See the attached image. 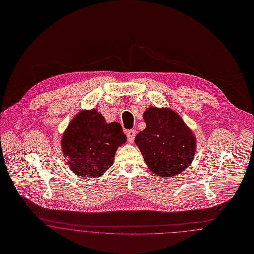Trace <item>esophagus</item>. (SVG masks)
<instances>
[{"label":"esophagus","instance_id":"esophagus-1","mask_svg":"<svg viewBox=\"0 0 254 254\" xmlns=\"http://www.w3.org/2000/svg\"><path fill=\"white\" fill-rule=\"evenodd\" d=\"M135 133L136 131L134 129H129L127 132V140L129 141L130 143H132L134 138H135Z\"/></svg>","mask_w":254,"mask_h":254}]
</instances>
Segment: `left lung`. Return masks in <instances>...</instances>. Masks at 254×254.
I'll return each mask as SVG.
<instances>
[{
    "label": "left lung",
    "instance_id": "obj_1",
    "mask_svg": "<svg viewBox=\"0 0 254 254\" xmlns=\"http://www.w3.org/2000/svg\"><path fill=\"white\" fill-rule=\"evenodd\" d=\"M143 118L146 128L136 135L134 142L145 163L158 176L180 174L194 158V134L182 119L168 108H148Z\"/></svg>",
    "mask_w": 254,
    "mask_h": 254
}]
</instances>
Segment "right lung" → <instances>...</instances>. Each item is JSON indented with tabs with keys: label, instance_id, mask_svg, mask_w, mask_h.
I'll return each mask as SVG.
<instances>
[{
	"label": "right lung",
	"instance_id": "add662e5",
	"mask_svg": "<svg viewBox=\"0 0 254 254\" xmlns=\"http://www.w3.org/2000/svg\"><path fill=\"white\" fill-rule=\"evenodd\" d=\"M126 141L119 123L107 124L93 109L83 111L72 120L61 145L74 173L82 177H99L113 165L117 148Z\"/></svg>",
	"mask_w": 254,
	"mask_h": 254
}]
</instances>
